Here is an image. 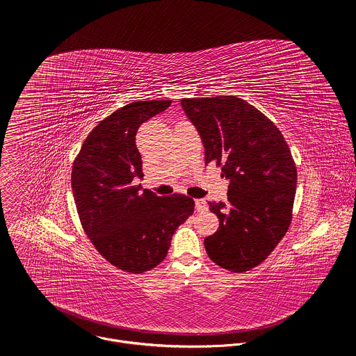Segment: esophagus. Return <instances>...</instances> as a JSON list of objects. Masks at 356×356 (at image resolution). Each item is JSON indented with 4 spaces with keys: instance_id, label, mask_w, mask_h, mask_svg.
I'll return each instance as SVG.
<instances>
[{
    "instance_id": "obj_1",
    "label": "esophagus",
    "mask_w": 356,
    "mask_h": 356,
    "mask_svg": "<svg viewBox=\"0 0 356 356\" xmlns=\"http://www.w3.org/2000/svg\"><path fill=\"white\" fill-rule=\"evenodd\" d=\"M194 202H195V210H197V211H204V210H207V202H206V200L197 198Z\"/></svg>"
}]
</instances>
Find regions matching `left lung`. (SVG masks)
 <instances>
[{
    "label": "left lung",
    "mask_w": 356,
    "mask_h": 356,
    "mask_svg": "<svg viewBox=\"0 0 356 356\" xmlns=\"http://www.w3.org/2000/svg\"><path fill=\"white\" fill-rule=\"evenodd\" d=\"M181 107L214 162L229 179L228 201L209 202L220 227L204 239L210 259L231 272L261 265L286 235L297 169L279 128L235 95L183 98Z\"/></svg>",
    "instance_id": "left-lung-1"
}]
</instances>
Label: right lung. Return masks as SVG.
<instances>
[{"label": "right lung", "mask_w": 356, "mask_h": 356, "mask_svg": "<svg viewBox=\"0 0 356 356\" xmlns=\"http://www.w3.org/2000/svg\"><path fill=\"white\" fill-rule=\"evenodd\" d=\"M170 104L135 101L114 111L87 135L73 162L72 188L86 235L106 261L134 275L166 258L175 231L194 211L191 197H159L134 184L143 177L138 128Z\"/></svg>", "instance_id": "1"}]
</instances>
